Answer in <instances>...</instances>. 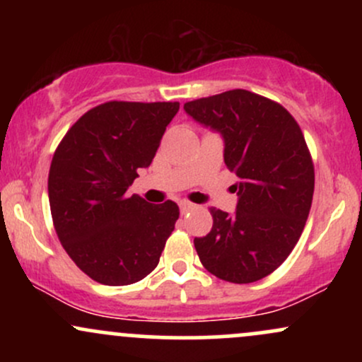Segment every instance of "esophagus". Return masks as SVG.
Returning a JSON list of instances; mask_svg holds the SVG:
<instances>
[{
  "instance_id": "1",
  "label": "esophagus",
  "mask_w": 362,
  "mask_h": 362,
  "mask_svg": "<svg viewBox=\"0 0 362 362\" xmlns=\"http://www.w3.org/2000/svg\"><path fill=\"white\" fill-rule=\"evenodd\" d=\"M194 207H195V204H192V202H189V201H182V202H180V213H182V214L189 213V211H192Z\"/></svg>"
}]
</instances>
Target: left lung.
Masks as SVG:
<instances>
[{
  "label": "left lung",
  "instance_id": "obj_1",
  "mask_svg": "<svg viewBox=\"0 0 362 362\" xmlns=\"http://www.w3.org/2000/svg\"><path fill=\"white\" fill-rule=\"evenodd\" d=\"M224 139L236 173V213L211 207L213 228L194 238L202 265L219 279L248 284L269 276L296 247L308 219L315 168L300 126L281 103L230 90L184 105Z\"/></svg>",
  "mask_w": 362,
  "mask_h": 362
}]
</instances>
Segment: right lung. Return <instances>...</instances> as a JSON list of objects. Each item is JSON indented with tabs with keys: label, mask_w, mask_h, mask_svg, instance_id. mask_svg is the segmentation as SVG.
I'll use <instances>...</instances> for the list:
<instances>
[{
	"label": "right lung",
	"mask_w": 362,
	"mask_h": 362,
	"mask_svg": "<svg viewBox=\"0 0 362 362\" xmlns=\"http://www.w3.org/2000/svg\"><path fill=\"white\" fill-rule=\"evenodd\" d=\"M178 102H107L83 114L57 146L49 204L66 253L86 276L127 286L155 271L178 219L173 201L127 195L148 168Z\"/></svg>",
	"instance_id": "add662e5"
}]
</instances>
